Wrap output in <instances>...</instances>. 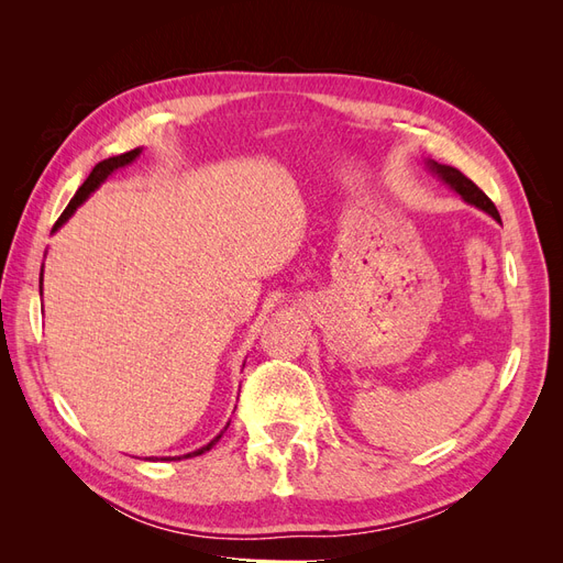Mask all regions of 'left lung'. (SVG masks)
Listing matches in <instances>:
<instances>
[{"instance_id":"obj_1","label":"left lung","mask_w":563,"mask_h":563,"mask_svg":"<svg viewBox=\"0 0 563 563\" xmlns=\"http://www.w3.org/2000/svg\"><path fill=\"white\" fill-rule=\"evenodd\" d=\"M428 166L432 168V172L444 180L446 185H451L453 190L463 197L467 203H472V207H476V209H482V211H486L488 216H493L496 220H500V213H498V209H496V203H493L479 187H476L465 174H460L457 168H453V166H446V164H437V162H428Z\"/></svg>"}]
</instances>
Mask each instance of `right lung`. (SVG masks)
I'll list each match as a JSON object with an SVG mask.
<instances>
[{"label":"right lung","instance_id":"obj_1","mask_svg":"<svg viewBox=\"0 0 563 563\" xmlns=\"http://www.w3.org/2000/svg\"><path fill=\"white\" fill-rule=\"evenodd\" d=\"M141 155V147H135V150H131V152H124V155H117V157H110V159H103V162H98L96 166H93V172L89 174V178L81 183V187L79 190L75 192V197L70 199V203H67V209L60 213V218L56 220V225H54V232L65 223L67 218H70L75 211H77V207L79 203H84L89 199V195L91 192H96L98 187H100V183H106L108 180V176L112 174V172H117V168H122V166H129L135 157ZM228 430V428H225ZM223 437V432H220L216 439H211L207 446H201V449H197V451H192V453H187V455H180V457H195V455H201V453H207L209 449H213L216 446V441ZM178 457V460H180ZM164 460H176V457H164Z\"/></svg>","mask_w":563,"mask_h":563}]
</instances>
